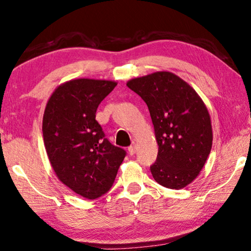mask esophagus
I'll use <instances>...</instances> for the list:
<instances>
[{
  "label": "esophagus",
  "instance_id": "34e87169",
  "mask_svg": "<svg viewBox=\"0 0 251 251\" xmlns=\"http://www.w3.org/2000/svg\"><path fill=\"white\" fill-rule=\"evenodd\" d=\"M128 153H129V155H134L135 153H136V147H135V145H132L128 147Z\"/></svg>",
  "mask_w": 251,
  "mask_h": 251
}]
</instances>
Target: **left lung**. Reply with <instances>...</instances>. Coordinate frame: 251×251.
Masks as SVG:
<instances>
[{
	"instance_id": "left-lung-1",
	"label": "left lung",
	"mask_w": 251,
	"mask_h": 251,
	"mask_svg": "<svg viewBox=\"0 0 251 251\" xmlns=\"http://www.w3.org/2000/svg\"><path fill=\"white\" fill-rule=\"evenodd\" d=\"M127 87L149 107L158 145L151 165L154 180L169 189H182L196 178L212 147L209 111L188 82L169 71L134 78Z\"/></svg>"
}]
</instances>
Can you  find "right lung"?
<instances>
[{
    "mask_svg": "<svg viewBox=\"0 0 251 251\" xmlns=\"http://www.w3.org/2000/svg\"><path fill=\"white\" fill-rule=\"evenodd\" d=\"M116 85L85 78L67 81L51 95L43 115V141L54 173L90 200L111 188L126 155L107 140L96 121L99 104Z\"/></svg>",
    "mask_w": 251,
    "mask_h": 251,
    "instance_id": "1",
    "label": "right lung"
}]
</instances>
